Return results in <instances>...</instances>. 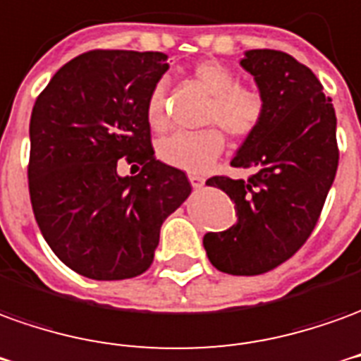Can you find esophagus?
Instances as JSON below:
<instances>
[{
  "label": "esophagus",
  "instance_id": "34e87169",
  "mask_svg": "<svg viewBox=\"0 0 361 361\" xmlns=\"http://www.w3.org/2000/svg\"><path fill=\"white\" fill-rule=\"evenodd\" d=\"M189 181H191V185H193V189H199L205 185V180L201 178V176H189Z\"/></svg>",
  "mask_w": 361,
  "mask_h": 361
}]
</instances>
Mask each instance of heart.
<instances>
[{"label": "heart", "instance_id": "b5f03b06", "mask_svg": "<svg viewBox=\"0 0 361 361\" xmlns=\"http://www.w3.org/2000/svg\"><path fill=\"white\" fill-rule=\"evenodd\" d=\"M193 80L213 95L207 109V123H215L238 140L254 137L266 119V97L258 87L238 84L231 68L216 60H203L193 68ZM146 121L154 130L168 125L166 84L156 82L146 97ZM223 128L209 127L197 133H176L158 142V158L183 172L205 173L224 150Z\"/></svg>", "mask_w": 361, "mask_h": 361}]
</instances>
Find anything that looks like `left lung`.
<instances>
[{"label":"left lung","mask_w":361,"mask_h":361,"mask_svg":"<svg viewBox=\"0 0 361 361\" xmlns=\"http://www.w3.org/2000/svg\"><path fill=\"white\" fill-rule=\"evenodd\" d=\"M266 97V119L231 166L254 170L248 180L209 178L236 211V223L203 238L216 269L259 276L293 256L311 236L338 168L332 99L309 68L281 50H248L242 58Z\"/></svg>","instance_id":"8db88e82"}]
</instances>
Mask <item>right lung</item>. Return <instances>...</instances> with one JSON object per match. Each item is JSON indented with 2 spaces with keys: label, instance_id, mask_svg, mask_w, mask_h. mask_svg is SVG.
I'll return each mask as SVG.
<instances>
[{
  "label": "right lung",
  "instance_id": "obj_1",
  "mask_svg": "<svg viewBox=\"0 0 361 361\" xmlns=\"http://www.w3.org/2000/svg\"><path fill=\"white\" fill-rule=\"evenodd\" d=\"M166 62L164 52L90 50L60 68L35 102L32 213L52 252L80 276L145 274L160 226L191 193L185 172L156 160L146 121V97ZM121 157L141 173L121 178Z\"/></svg>",
  "mask_w": 361,
  "mask_h": 361
}]
</instances>
